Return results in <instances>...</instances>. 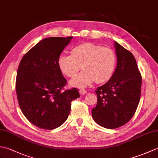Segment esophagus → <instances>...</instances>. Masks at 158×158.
I'll return each mask as SVG.
<instances>
[{
    "instance_id": "1",
    "label": "esophagus",
    "mask_w": 158,
    "mask_h": 158,
    "mask_svg": "<svg viewBox=\"0 0 158 158\" xmlns=\"http://www.w3.org/2000/svg\"><path fill=\"white\" fill-rule=\"evenodd\" d=\"M79 93L81 94H82V95H84L85 94L87 93V91H86L85 89H79Z\"/></svg>"
}]
</instances>
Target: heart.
<instances>
[{"label": "heart", "instance_id": "heart-1", "mask_svg": "<svg viewBox=\"0 0 158 158\" xmlns=\"http://www.w3.org/2000/svg\"><path fill=\"white\" fill-rule=\"evenodd\" d=\"M115 53L109 48L92 43H84L75 47L71 53H62L59 56L58 66L67 77H74L81 70L82 73L70 80V84L83 88L96 83H103L110 79L115 69Z\"/></svg>", "mask_w": 158, "mask_h": 158}]
</instances>
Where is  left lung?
Wrapping results in <instances>:
<instances>
[{
	"label": "left lung",
	"instance_id": "1",
	"mask_svg": "<svg viewBox=\"0 0 158 158\" xmlns=\"http://www.w3.org/2000/svg\"><path fill=\"white\" fill-rule=\"evenodd\" d=\"M114 44L117 67L109 81L97 88V105L92 110L96 123L108 129L122 126L135 115L142 83L141 75L132 53L116 41Z\"/></svg>",
	"mask_w": 158,
	"mask_h": 158
}]
</instances>
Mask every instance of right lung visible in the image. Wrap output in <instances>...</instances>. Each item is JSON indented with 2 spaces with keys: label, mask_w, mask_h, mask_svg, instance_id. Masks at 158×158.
Returning a JSON list of instances; mask_svg holds the SVG:
<instances>
[{
  "label": "right lung",
  "mask_w": 158,
  "mask_h": 158,
  "mask_svg": "<svg viewBox=\"0 0 158 158\" xmlns=\"http://www.w3.org/2000/svg\"><path fill=\"white\" fill-rule=\"evenodd\" d=\"M72 39H43L19 63L15 83L19 105L26 119L41 129H55L64 123L71 101L80 96L77 88L62 91L66 79L58 63Z\"/></svg>",
  "instance_id": "1"
}]
</instances>
